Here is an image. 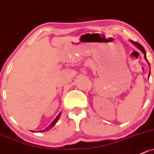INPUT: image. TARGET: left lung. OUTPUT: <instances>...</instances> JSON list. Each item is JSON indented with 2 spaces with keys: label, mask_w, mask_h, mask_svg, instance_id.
<instances>
[{
  "label": "left lung",
  "mask_w": 154,
  "mask_h": 154,
  "mask_svg": "<svg viewBox=\"0 0 154 154\" xmlns=\"http://www.w3.org/2000/svg\"><path fill=\"white\" fill-rule=\"evenodd\" d=\"M130 42H131L132 44H134V45L136 46V47L137 48H139V49H140V50L143 53V54H144V57H145V60L147 61V62H148V63L149 64V62H148V59H147V58H146V53H145V49H144V48L143 47V46H142L141 45H140V43H138V42H134V41H132V40H130ZM149 66H150V64H149ZM149 75H150V73H149ZM149 75H148V76H149Z\"/></svg>",
  "instance_id": "left-lung-1"
}]
</instances>
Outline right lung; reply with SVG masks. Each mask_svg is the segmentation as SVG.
Here are the masks:
<instances>
[{
  "mask_svg": "<svg viewBox=\"0 0 154 154\" xmlns=\"http://www.w3.org/2000/svg\"><path fill=\"white\" fill-rule=\"evenodd\" d=\"M61 114H62V113H59V115H57V117H56V118L54 119V120H53V122H52V123H51L50 124V125H49V126H48V127H47V128H45L44 130H42V131H41V132H42V131H48L49 129H51V128H52V127L54 126V125H55V124L57 123V122H58V120H59V117H60ZM31 131L34 132V131ZM35 132H36V131H35Z\"/></svg>",
  "mask_w": 154,
  "mask_h": 154,
  "instance_id": "1",
  "label": "right lung"
}]
</instances>
